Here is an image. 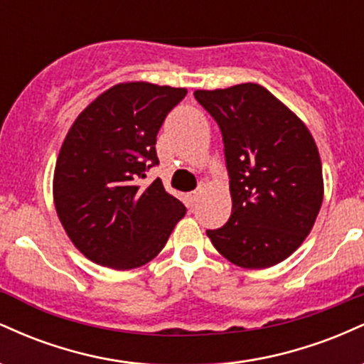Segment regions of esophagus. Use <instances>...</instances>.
Segmentation results:
<instances>
[{
  "label": "esophagus",
  "instance_id": "esophagus-1",
  "mask_svg": "<svg viewBox=\"0 0 364 364\" xmlns=\"http://www.w3.org/2000/svg\"><path fill=\"white\" fill-rule=\"evenodd\" d=\"M200 198V193L198 191H190V193L186 195V202H188V207H193L196 202H198Z\"/></svg>",
  "mask_w": 364,
  "mask_h": 364
}]
</instances>
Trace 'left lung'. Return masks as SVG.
Returning <instances> with one entry per match:
<instances>
[{"mask_svg": "<svg viewBox=\"0 0 364 364\" xmlns=\"http://www.w3.org/2000/svg\"><path fill=\"white\" fill-rule=\"evenodd\" d=\"M195 99L223 132L231 178V217L207 236L237 267L277 265L306 240L323 202L310 129L258 83L195 90Z\"/></svg>", "mask_w": 364, "mask_h": 364, "instance_id": "obj_1", "label": "left lung"}]
</instances>
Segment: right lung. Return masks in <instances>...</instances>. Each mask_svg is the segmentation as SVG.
Wrapping results in <instances>:
<instances>
[{
  "label": "right lung",
  "instance_id": "obj_1",
  "mask_svg": "<svg viewBox=\"0 0 364 364\" xmlns=\"http://www.w3.org/2000/svg\"><path fill=\"white\" fill-rule=\"evenodd\" d=\"M183 87L123 82L102 92L66 133L56 159L53 198L75 248L89 260L129 270L156 258L186 208L161 179L141 188L157 164L156 136Z\"/></svg>",
  "mask_w": 364,
  "mask_h": 364
}]
</instances>
